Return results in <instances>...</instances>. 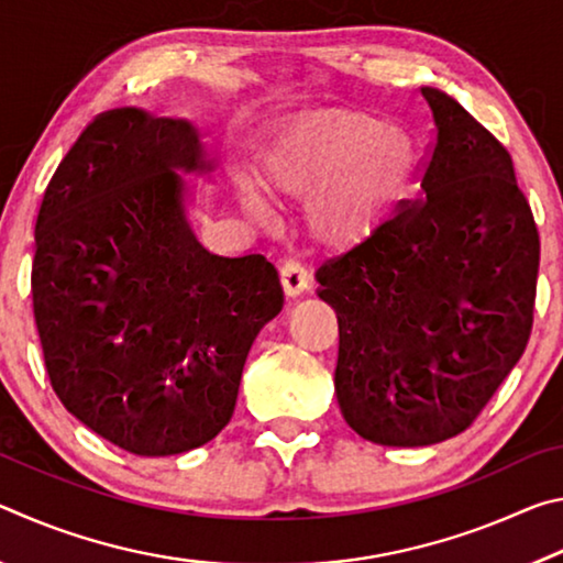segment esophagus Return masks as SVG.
Here are the masks:
<instances>
[{
  "label": "esophagus",
  "instance_id": "1",
  "mask_svg": "<svg viewBox=\"0 0 563 563\" xmlns=\"http://www.w3.org/2000/svg\"><path fill=\"white\" fill-rule=\"evenodd\" d=\"M280 283L288 298H298V295L310 288V273L298 261H288L280 268Z\"/></svg>",
  "mask_w": 563,
  "mask_h": 563
}]
</instances>
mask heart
Here are the masks:
<instances>
[{
    "label": "heart",
    "instance_id": "1",
    "mask_svg": "<svg viewBox=\"0 0 563 563\" xmlns=\"http://www.w3.org/2000/svg\"><path fill=\"white\" fill-rule=\"evenodd\" d=\"M417 176V146L405 131L352 111L308 113L275 129L253 154V184L275 198H302V231L318 251L367 247L402 213ZM247 213L265 206L238 186Z\"/></svg>",
    "mask_w": 563,
    "mask_h": 563
}]
</instances>
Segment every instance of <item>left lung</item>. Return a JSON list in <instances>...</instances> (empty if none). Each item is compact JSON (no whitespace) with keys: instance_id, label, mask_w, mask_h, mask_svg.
Instances as JSON below:
<instances>
[{"instance_id":"left-lung-1","label":"left lung","mask_w":563,"mask_h":563,"mask_svg":"<svg viewBox=\"0 0 563 563\" xmlns=\"http://www.w3.org/2000/svg\"><path fill=\"white\" fill-rule=\"evenodd\" d=\"M419 91L434 121L422 198L316 275L338 312L340 412L385 446L464 432L523 355L537 298L539 231L509 151L444 91Z\"/></svg>"}]
</instances>
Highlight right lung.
<instances>
[{
    "label": "right lung",
    "mask_w": 563,
    "mask_h": 563,
    "mask_svg": "<svg viewBox=\"0 0 563 563\" xmlns=\"http://www.w3.org/2000/svg\"><path fill=\"white\" fill-rule=\"evenodd\" d=\"M213 158L190 121L99 113L54 170L32 300L56 397L141 456L196 450L231 422L247 352L283 310L261 253L216 255L188 218Z\"/></svg>",
    "instance_id": "add662e5"
}]
</instances>
